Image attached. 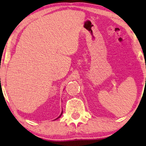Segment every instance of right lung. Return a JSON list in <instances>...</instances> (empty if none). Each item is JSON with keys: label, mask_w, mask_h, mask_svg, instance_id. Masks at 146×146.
I'll return each instance as SVG.
<instances>
[{"label": "right lung", "mask_w": 146, "mask_h": 146, "mask_svg": "<svg viewBox=\"0 0 146 146\" xmlns=\"http://www.w3.org/2000/svg\"><path fill=\"white\" fill-rule=\"evenodd\" d=\"M62 113H63V111H62V112H61V114H60V115H59V116H58V117H57V118H56V119H55V120H56V119H58V118H60V117H61V115H62Z\"/></svg>", "instance_id": "add662e5"}]
</instances>
